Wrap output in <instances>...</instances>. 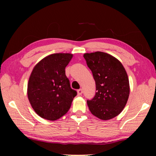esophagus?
<instances>
[{
	"mask_svg": "<svg viewBox=\"0 0 156 156\" xmlns=\"http://www.w3.org/2000/svg\"><path fill=\"white\" fill-rule=\"evenodd\" d=\"M77 92H78V96H80V95L83 94V89H78V90L77 91Z\"/></svg>",
	"mask_w": 156,
	"mask_h": 156,
	"instance_id": "esophagus-1",
	"label": "esophagus"
}]
</instances>
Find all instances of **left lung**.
Returning <instances> with one entry per match:
<instances>
[{"mask_svg": "<svg viewBox=\"0 0 156 156\" xmlns=\"http://www.w3.org/2000/svg\"><path fill=\"white\" fill-rule=\"evenodd\" d=\"M84 58L96 82V95L87 105L91 113L103 120L122 112L129 96L127 73L119 60L107 53H87Z\"/></svg>", "mask_w": 156, "mask_h": 156, "instance_id": "left-lung-1", "label": "left lung"}]
</instances>
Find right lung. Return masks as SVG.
Returning <instances> with one entry per match:
<instances>
[{"mask_svg": "<svg viewBox=\"0 0 156 156\" xmlns=\"http://www.w3.org/2000/svg\"><path fill=\"white\" fill-rule=\"evenodd\" d=\"M72 57L68 53L51 54L33 69L27 96L33 109L44 119L54 121L66 114L77 95L65 75V67Z\"/></svg>", "mask_w": 156, "mask_h": 156, "instance_id": "right-lung-1", "label": "right lung"}]
</instances>
